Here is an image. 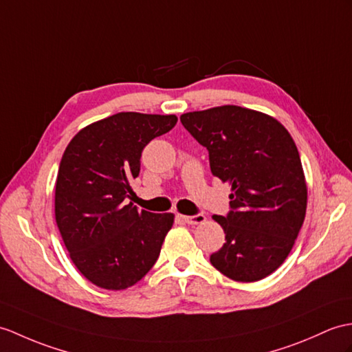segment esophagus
Wrapping results in <instances>:
<instances>
[{"label":"esophagus","instance_id":"34e87169","mask_svg":"<svg viewBox=\"0 0 352 352\" xmlns=\"http://www.w3.org/2000/svg\"><path fill=\"white\" fill-rule=\"evenodd\" d=\"M182 217L186 223L189 225H202L206 222V216L204 214H196V216H179Z\"/></svg>","mask_w":352,"mask_h":352}]
</instances>
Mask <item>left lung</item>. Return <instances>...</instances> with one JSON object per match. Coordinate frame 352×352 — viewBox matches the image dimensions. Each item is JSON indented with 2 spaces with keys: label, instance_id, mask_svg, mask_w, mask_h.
I'll return each instance as SVG.
<instances>
[{
  "label": "left lung",
  "instance_id": "8db88e82",
  "mask_svg": "<svg viewBox=\"0 0 352 352\" xmlns=\"http://www.w3.org/2000/svg\"><path fill=\"white\" fill-rule=\"evenodd\" d=\"M179 120L232 192L230 214L213 216L226 243L210 263L235 282L264 279L288 258L305 222L307 186L296 142L272 116L235 104Z\"/></svg>",
  "mask_w": 352,
  "mask_h": 352
}]
</instances>
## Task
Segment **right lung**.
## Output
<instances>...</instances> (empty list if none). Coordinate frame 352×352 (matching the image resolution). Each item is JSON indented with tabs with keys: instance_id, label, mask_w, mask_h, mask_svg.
Returning <instances> with one entry per match:
<instances>
[{
	"instance_id": "add662e5",
	"label": "right lung",
	"mask_w": 352,
	"mask_h": 352,
	"mask_svg": "<svg viewBox=\"0 0 352 352\" xmlns=\"http://www.w3.org/2000/svg\"><path fill=\"white\" fill-rule=\"evenodd\" d=\"M175 116L118 112L73 136L55 182V220L72 263L96 287H133L156 264L173 213L139 211L126 201L141 153L169 132Z\"/></svg>"
}]
</instances>
